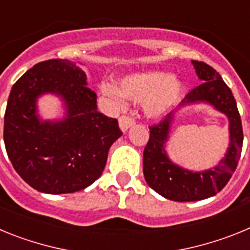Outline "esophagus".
Returning a JSON list of instances; mask_svg holds the SVG:
<instances>
[{
  "label": "esophagus",
  "mask_w": 250,
  "mask_h": 250,
  "mask_svg": "<svg viewBox=\"0 0 250 250\" xmlns=\"http://www.w3.org/2000/svg\"><path fill=\"white\" fill-rule=\"evenodd\" d=\"M119 125H120V129L123 131H126L127 129H130L131 126L135 125V120L130 116H126V115H123L120 119H119Z\"/></svg>",
  "instance_id": "esophagus-1"
}]
</instances>
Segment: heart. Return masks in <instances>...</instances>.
I'll list each match as a JSON object with an SVG mask.
<instances>
[{
    "instance_id": "1",
    "label": "heart",
    "mask_w": 250,
    "mask_h": 250,
    "mask_svg": "<svg viewBox=\"0 0 250 250\" xmlns=\"http://www.w3.org/2000/svg\"><path fill=\"white\" fill-rule=\"evenodd\" d=\"M100 90L115 104L121 105L124 95L135 101H144V109L151 116H159L176 104L182 94V83L164 71H145L127 75L120 80V87L103 83Z\"/></svg>"
}]
</instances>
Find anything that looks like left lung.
<instances>
[{"label": "left lung", "mask_w": 250, "mask_h": 250, "mask_svg": "<svg viewBox=\"0 0 250 250\" xmlns=\"http://www.w3.org/2000/svg\"><path fill=\"white\" fill-rule=\"evenodd\" d=\"M202 85L196 86L182 101V106L207 103L227 115L229 120V147L225 158L213 169L190 171L170 160L164 146L167 141L174 112L150 126V138L144 149V176L151 189L174 202H196L219 193L237 169L243 147V127L237 103L231 90L211 66L191 61Z\"/></svg>", "instance_id": "8db88e82"}]
</instances>
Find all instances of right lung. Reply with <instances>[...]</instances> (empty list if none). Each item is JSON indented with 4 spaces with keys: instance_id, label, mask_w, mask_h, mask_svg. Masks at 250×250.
Listing matches in <instances>:
<instances>
[{
    "instance_id": "right-lung-1",
    "label": "right lung",
    "mask_w": 250,
    "mask_h": 250,
    "mask_svg": "<svg viewBox=\"0 0 250 250\" xmlns=\"http://www.w3.org/2000/svg\"><path fill=\"white\" fill-rule=\"evenodd\" d=\"M55 93L65 103L62 121L42 122L37 99ZM86 74L68 60L39 62L11 89L4 112L3 140L13 167L41 193L83 190L100 178L110 146L123 132L116 119L98 111Z\"/></svg>"
}]
</instances>
